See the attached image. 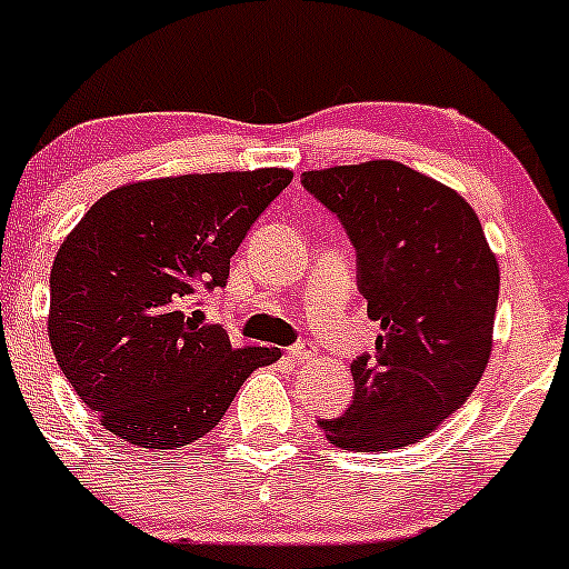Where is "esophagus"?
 <instances>
[{
  "instance_id": "obj_1",
  "label": "esophagus",
  "mask_w": 569,
  "mask_h": 569,
  "mask_svg": "<svg viewBox=\"0 0 569 569\" xmlns=\"http://www.w3.org/2000/svg\"><path fill=\"white\" fill-rule=\"evenodd\" d=\"M287 356L292 361H298V365H303V361H312L318 353L312 348H307V345H292V348H287Z\"/></svg>"
}]
</instances>
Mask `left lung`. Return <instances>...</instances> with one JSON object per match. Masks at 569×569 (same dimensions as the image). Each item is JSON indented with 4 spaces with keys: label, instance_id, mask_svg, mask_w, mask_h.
Instances as JSON below:
<instances>
[{
    "label": "left lung",
    "instance_id": "8db88e82",
    "mask_svg": "<svg viewBox=\"0 0 569 569\" xmlns=\"http://www.w3.org/2000/svg\"><path fill=\"white\" fill-rule=\"evenodd\" d=\"M356 249L375 356H359L353 402L318 427L333 447L389 452L430 436L471 397L493 348L499 262L458 191L400 161L301 174Z\"/></svg>",
    "mask_w": 569,
    "mask_h": 569
}]
</instances>
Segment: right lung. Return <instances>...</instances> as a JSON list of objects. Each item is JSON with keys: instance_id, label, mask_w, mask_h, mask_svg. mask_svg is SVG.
Wrapping results in <instances>:
<instances>
[{"instance_id": "add662e5", "label": "right lung", "mask_w": 569, "mask_h": 569, "mask_svg": "<svg viewBox=\"0 0 569 569\" xmlns=\"http://www.w3.org/2000/svg\"><path fill=\"white\" fill-rule=\"evenodd\" d=\"M290 169L142 180L98 199L51 266L49 339L79 400L144 449L194 443L279 348H232L197 296L224 287L230 257Z\"/></svg>"}]
</instances>
